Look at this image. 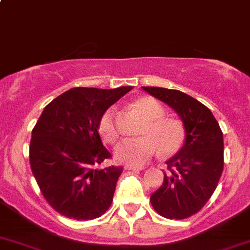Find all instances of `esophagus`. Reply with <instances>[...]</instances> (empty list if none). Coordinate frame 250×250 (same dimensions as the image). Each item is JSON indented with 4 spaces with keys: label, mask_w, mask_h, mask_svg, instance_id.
<instances>
[{
    "label": "esophagus",
    "mask_w": 250,
    "mask_h": 250,
    "mask_svg": "<svg viewBox=\"0 0 250 250\" xmlns=\"http://www.w3.org/2000/svg\"><path fill=\"white\" fill-rule=\"evenodd\" d=\"M125 169L127 170H143V169H145V167H138V166H125Z\"/></svg>",
    "instance_id": "34e87169"
}]
</instances>
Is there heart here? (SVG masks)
Instances as JSON below:
<instances>
[{"instance_id":"obj_1","label":"heart","mask_w":250,"mask_h":250,"mask_svg":"<svg viewBox=\"0 0 250 250\" xmlns=\"http://www.w3.org/2000/svg\"><path fill=\"white\" fill-rule=\"evenodd\" d=\"M135 107L147 120L140 138H128L121 141L113 151L116 161L128 166H144L160 151L170 156L178 152L185 140V129L179 121L163 117L165 109L152 97L135 100ZM99 133L106 143H113L120 137L117 110L109 107L99 121Z\"/></svg>"}]
</instances>
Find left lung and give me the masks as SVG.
<instances>
[{"mask_svg": "<svg viewBox=\"0 0 250 250\" xmlns=\"http://www.w3.org/2000/svg\"><path fill=\"white\" fill-rule=\"evenodd\" d=\"M145 92L178 113L185 141L167 161L162 186L151 195L155 210L167 219H186L202 209L218 186L224 168V139L211 111L195 98L176 89L143 87Z\"/></svg>", "mask_w": 250, "mask_h": 250, "instance_id": "1", "label": "left lung"}]
</instances>
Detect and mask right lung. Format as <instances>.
<instances>
[{"label":"right lung","mask_w":250,"mask_h":250,"mask_svg":"<svg viewBox=\"0 0 250 250\" xmlns=\"http://www.w3.org/2000/svg\"><path fill=\"white\" fill-rule=\"evenodd\" d=\"M132 88H71L42 111L32 129L30 166L42 195L62 215L92 220L112 203L123 168H99L111 157L98 132L99 121Z\"/></svg>","instance_id":"right-lung-1"}]
</instances>
